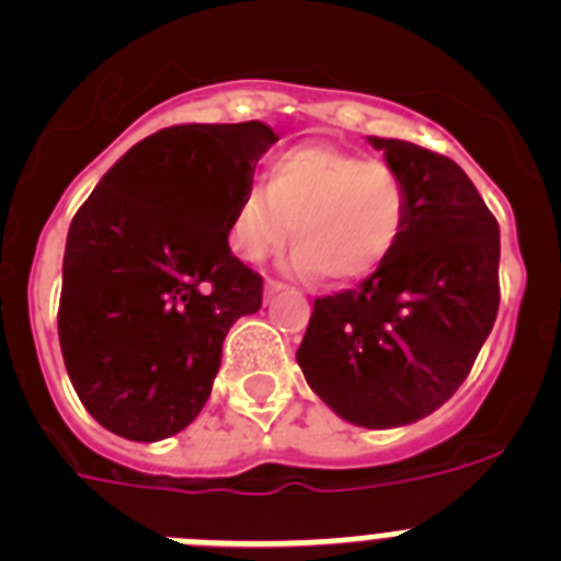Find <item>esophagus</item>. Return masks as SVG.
Returning <instances> with one entry per match:
<instances>
[{
	"label": "esophagus",
	"instance_id": "esophagus-1",
	"mask_svg": "<svg viewBox=\"0 0 561 561\" xmlns=\"http://www.w3.org/2000/svg\"><path fill=\"white\" fill-rule=\"evenodd\" d=\"M266 297H275L277 291H284V289H289V286L286 284H280V280H275V277H266Z\"/></svg>",
	"mask_w": 561,
	"mask_h": 561
}]
</instances>
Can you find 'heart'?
I'll list each match as a JSON object with an SVG mask.
<instances>
[{"mask_svg":"<svg viewBox=\"0 0 561 561\" xmlns=\"http://www.w3.org/2000/svg\"><path fill=\"white\" fill-rule=\"evenodd\" d=\"M408 219V187L388 162L329 142H304L275 157L266 185H250L230 216V247L264 261L289 241L295 266L334 284L370 275L393 252Z\"/></svg>","mask_w":561,"mask_h":561,"instance_id":"heart-1","label":"heart"}]
</instances>
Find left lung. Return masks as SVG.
I'll list each match as a JSON object with an SVG mask.
<instances>
[{
    "label": "left lung",
    "mask_w": 561,
    "mask_h": 561,
    "mask_svg": "<svg viewBox=\"0 0 561 561\" xmlns=\"http://www.w3.org/2000/svg\"><path fill=\"white\" fill-rule=\"evenodd\" d=\"M408 187V219L356 289L317 297L297 348L309 388L356 427L438 410L472 370L500 306V227L444 153L368 137Z\"/></svg>",
    "instance_id": "obj_1"
}]
</instances>
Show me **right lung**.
<instances>
[{"mask_svg":"<svg viewBox=\"0 0 561 561\" xmlns=\"http://www.w3.org/2000/svg\"><path fill=\"white\" fill-rule=\"evenodd\" d=\"M264 123H187L114 162L69 225L58 340L78 399L108 433L162 440L210 396L221 342L261 309L264 280L227 230Z\"/></svg>","mask_w":561,"mask_h":561,"instance_id":"right-lung-1","label":"right lung"}]
</instances>
